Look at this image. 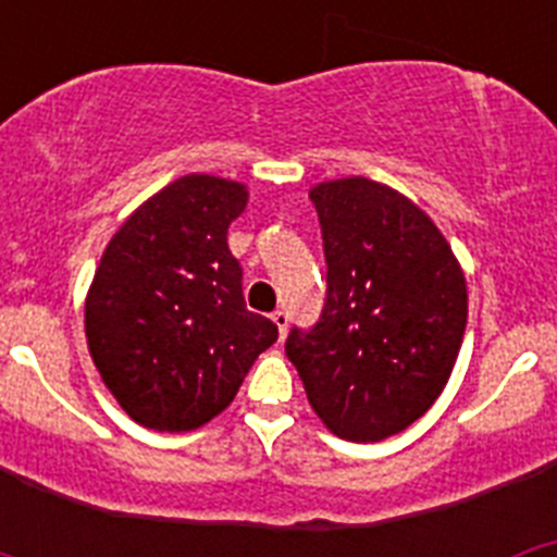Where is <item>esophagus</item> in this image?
I'll return each instance as SVG.
<instances>
[{
    "instance_id": "esophagus-1",
    "label": "esophagus",
    "mask_w": 557,
    "mask_h": 557,
    "mask_svg": "<svg viewBox=\"0 0 557 557\" xmlns=\"http://www.w3.org/2000/svg\"><path fill=\"white\" fill-rule=\"evenodd\" d=\"M270 318H273V323H275V326H278V334H282V337H284V334H287V326H289V314L284 312V309H275V312L270 314Z\"/></svg>"
}]
</instances>
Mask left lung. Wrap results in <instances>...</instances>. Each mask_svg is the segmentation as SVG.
Instances as JSON below:
<instances>
[{"label": "left lung", "mask_w": 557, "mask_h": 557, "mask_svg": "<svg viewBox=\"0 0 557 557\" xmlns=\"http://www.w3.org/2000/svg\"><path fill=\"white\" fill-rule=\"evenodd\" d=\"M321 220L326 301L284 343L309 405L337 437L376 444L424 416L449 382L469 298L444 234L368 178L309 191Z\"/></svg>", "instance_id": "1"}]
</instances>
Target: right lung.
<instances>
[{"label":"right lung","mask_w":557,"mask_h":557,"mask_svg":"<svg viewBox=\"0 0 557 557\" xmlns=\"http://www.w3.org/2000/svg\"><path fill=\"white\" fill-rule=\"evenodd\" d=\"M243 184L186 175L133 211L108 243L86 298L88 351L141 426L184 432L234 401L278 326L245 307L228 225Z\"/></svg>","instance_id":"right-lung-1"}]
</instances>
